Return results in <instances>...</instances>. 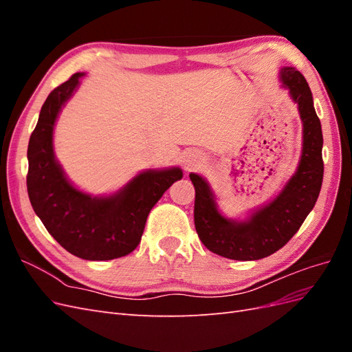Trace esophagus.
<instances>
[{
  "label": "esophagus",
  "mask_w": 352,
  "mask_h": 352,
  "mask_svg": "<svg viewBox=\"0 0 352 352\" xmlns=\"http://www.w3.org/2000/svg\"><path fill=\"white\" fill-rule=\"evenodd\" d=\"M199 164H201V157L195 155V154H189L184 160V166H185V170H188V172L197 168Z\"/></svg>",
  "instance_id": "1"
}]
</instances>
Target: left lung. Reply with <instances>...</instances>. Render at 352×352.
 I'll return each instance as SVG.
<instances>
[{
	"mask_svg": "<svg viewBox=\"0 0 352 352\" xmlns=\"http://www.w3.org/2000/svg\"><path fill=\"white\" fill-rule=\"evenodd\" d=\"M282 82L298 104L304 126L302 155L296 173L269 206L255 211L248 221L223 217L207 182L190 173L195 188L194 221L201 242L225 258L250 261L269 257L287 243L316 204L323 182L322 124L313 105L310 87L295 67L282 69Z\"/></svg>",
	"mask_w": 352,
	"mask_h": 352,
	"instance_id": "1",
	"label": "left lung"
}]
</instances>
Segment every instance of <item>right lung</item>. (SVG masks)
<instances>
[{"instance_id":"right-lung-1","label":"right lung","mask_w":352,"mask_h":352,"mask_svg":"<svg viewBox=\"0 0 352 352\" xmlns=\"http://www.w3.org/2000/svg\"><path fill=\"white\" fill-rule=\"evenodd\" d=\"M80 76L72 74L42 105L28 145V195L50 235L66 251L92 261L120 258L138 247L151 208L184 175L177 167L144 172L109 198H92L74 189L52 153V129Z\"/></svg>"}]
</instances>
